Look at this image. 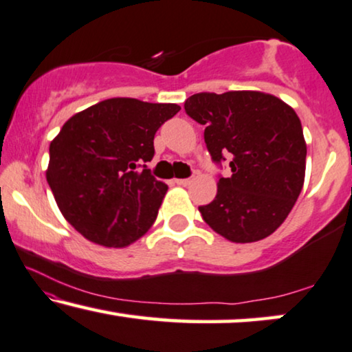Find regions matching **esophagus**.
<instances>
[{"label": "esophagus", "instance_id": "esophagus-1", "mask_svg": "<svg viewBox=\"0 0 352 352\" xmlns=\"http://www.w3.org/2000/svg\"><path fill=\"white\" fill-rule=\"evenodd\" d=\"M175 183L180 186H190L192 183V178H178V180H175Z\"/></svg>", "mask_w": 352, "mask_h": 352}]
</instances>
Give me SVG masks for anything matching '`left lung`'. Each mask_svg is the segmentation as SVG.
I'll use <instances>...</instances> for the list:
<instances>
[{"mask_svg": "<svg viewBox=\"0 0 352 352\" xmlns=\"http://www.w3.org/2000/svg\"><path fill=\"white\" fill-rule=\"evenodd\" d=\"M188 116L206 126L212 160L231 156L202 219L231 242H255L279 228L305 183L306 142L294 108L258 91L199 92L185 102Z\"/></svg>", "mask_w": 352, "mask_h": 352, "instance_id": "1", "label": "left lung"}]
</instances>
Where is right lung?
<instances>
[{
	"label": "right lung",
	"mask_w": 352,
	"mask_h": 352,
	"mask_svg": "<svg viewBox=\"0 0 352 352\" xmlns=\"http://www.w3.org/2000/svg\"><path fill=\"white\" fill-rule=\"evenodd\" d=\"M178 111L175 103L108 98L73 115L51 142L47 183L87 241L121 249L155 223L167 185L143 162L155 156L157 129Z\"/></svg>",
	"instance_id": "add662e5"
}]
</instances>
